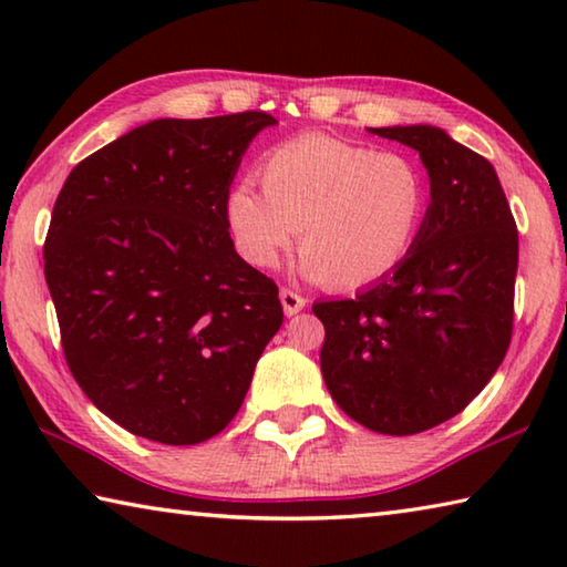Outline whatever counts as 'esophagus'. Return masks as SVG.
<instances>
[{
  "instance_id": "34e87169",
  "label": "esophagus",
  "mask_w": 567,
  "mask_h": 567,
  "mask_svg": "<svg viewBox=\"0 0 567 567\" xmlns=\"http://www.w3.org/2000/svg\"><path fill=\"white\" fill-rule=\"evenodd\" d=\"M280 300H282V307H285V315H297L307 305L305 297L300 292L290 290V287H282Z\"/></svg>"
}]
</instances>
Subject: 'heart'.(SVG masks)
<instances>
[{
  "instance_id": "b5f03b06",
  "label": "heart",
  "mask_w": 567,
  "mask_h": 567,
  "mask_svg": "<svg viewBox=\"0 0 567 567\" xmlns=\"http://www.w3.org/2000/svg\"><path fill=\"white\" fill-rule=\"evenodd\" d=\"M260 182L227 195V225L239 255L275 267L300 227L302 272L334 287H360L405 260L427 209V179L400 152L302 134L272 147Z\"/></svg>"
}]
</instances>
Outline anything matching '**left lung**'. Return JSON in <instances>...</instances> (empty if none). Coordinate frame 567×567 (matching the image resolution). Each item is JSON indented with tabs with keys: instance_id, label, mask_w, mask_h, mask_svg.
<instances>
[{
	"instance_id": "1",
	"label": "left lung",
	"mask_w": 567,
	"mask_h": 567,
	"mask_svg": "<svg viewBox=\"0 0 567 567\" xmlns=\"http://www.w3.org/2000/svg\"><path fill=\"white\" fill-rule=\"evenodd\" d=\"M370 132L420 152L430 207L388 277L352 300L312 305L324 324L320 368L354 422L415 435L463 412L511 348L517 227L477 152L430 124Z\"/></svg>"
}]
</instances>
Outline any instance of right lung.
<instances>
[{
	"mask_svg": "<svg viewBox=\"0 0 567 567\" xmlns=\"http://www.w3.org/2000/svg\"><path fill=\"white\" fill-rule=\"evenodd\" d=\"M267 112L155 120L82 159L44 243L72 378L110 420L197 445L237 415L282 324L270 277L235 252L227 195Z\"/></svg>",
	"mask_w": 567,
	"mask_h": 567,
	"instance_id": "1",
	"label": "right lung"
}]
</instances>
